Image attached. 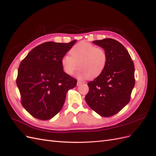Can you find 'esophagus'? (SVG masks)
<instances>
[{
  "label": "esophagus",
  "instance_id": "obj_1",
  "mask_svg": "<svg viewBox=\"0 0 156 156\" xmlns=\"http://www.w3.org/2000/svg\"><path fill=\"white\" fill-rule=\"evenodd\" d=\"M84 83L83 82H82V81H77V85L79 87V86H80V85H81V84H83Z\"/></svg>",
  "mask_w": 156,
  "mask_h": 156
}]
</instances>
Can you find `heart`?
Here are the masks:
<instances>
[{"label": "heart", "mask_w": 156, "mask_h": 156, "mask_svg": "<svg viewBox=\"0 0 156 156\" xmlns=\"http://www.w3.org/2000/svg\"><path fill=\"white\" fill-rule=\"evenodd\" d=\"M69 55L63 56L61 64L64 72L72 75L79 68V77L93 79L104 71L107 62L105 51L89 42L82 41L75 45Z\"/></svg>", "instance_id": "heart-1"}]
</instances>
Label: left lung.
<instances>
[{"label": "left lung", "mask_w": 156, "mask_h": 156, "mask_svg": "<svg viewBox=\"0 0 156 156\" xmlns=\"http://www.w3.org/2000/svg\"><path fill=\"white\" fill-rule=\"evenodd\" d=\"M106 52L107 62L104 71L88 83L85 101L101 116L116 115L127 103L135 86V67L128 51L111 38L93 41Z\"/></svg>", "instance_id": "1"}]
</instances>
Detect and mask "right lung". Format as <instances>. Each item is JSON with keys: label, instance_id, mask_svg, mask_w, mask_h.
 I'll return each mask as SVG.
<instances>
[{"label": "right lung", "instance_id": "obj_1", "mask_svg": "<svg viewBox=\"0 0 156 156\" xmlns=\"http://www.w3.org/2000/svg\"><path fill=\"white\" fill-rule=\"evenodd\" d=\"M77 40L49 41L32 49L18 69L16 80L21 104L36 119L47 120L61 110L66 93L77 80L64 72L61 60Z\"/></svg>", "mask_w": 156, "mask_h": 156}]
</instances>
